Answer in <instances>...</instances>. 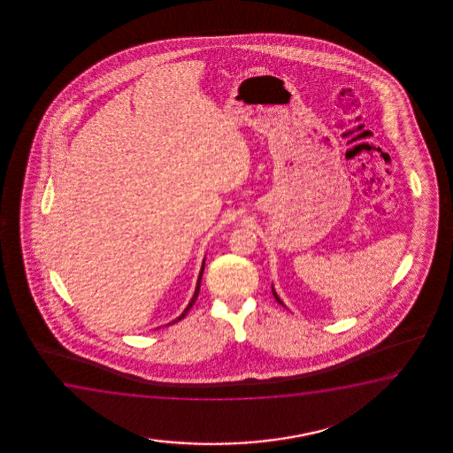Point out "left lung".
I'll list each match as a JSON object with an SVG mask.
<instances>
[{
  "label": "left lung",
  "instance_id": "1",
  "mask_svg": "<svg viewBox=\"0 0 453 453\" xmlns=\"http://www.w3.org/2000/svg\"><path fill=\"white\" fill-rule=\"evenodd\" d=\"M273 297H275V300H277V302H279L280 304H281V306H285V303H283V302H281V298L279 297V296H277V292H275V289H273ZM286 308V306H285Z\"/></svg>",
  "mask_w": 453,
  "mask_h": 453
}]
</instances>
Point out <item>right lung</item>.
<instances>
[{
	"instance_id": "obj_1",
	"label": "right lung",
	"mask_w": 453,
	"mask_h": 453,
	"mask_svg": "<svg viewBox=\"0 0 453 453\" xmlns=\"http://www.w3.org/2000/svg\"><path fill=\"white\" fill-rule=\"evenodd\" d=\"M204 266H205V258L203 260V265H201V271H199L198 275V281H196V288H195V294H193L192 300L188 302V304H187L186 310L182 311V314H180V317H176L174 320H172V322L167 323V325H172V323L180 322V319H184V317L187 316V312L190 311V308H192L193 304H195V302H196V297H198L199 294V288H201V280H203V273H204Z\"/></svg>"
}]
</instances>
